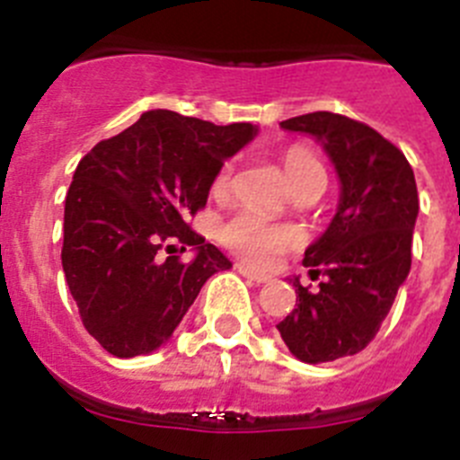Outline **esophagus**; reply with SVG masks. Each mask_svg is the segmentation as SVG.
I'll use <instances>...</instances> for the list:
<instances>
[{
	"mask_svg": "<svg viewBox=\"0 0 460 460\" xmlns=\"http://www.w3.org/2000/svg\"><path fill=\"white\" fill-rule=\"evenodd\" d=\"M237 271L243 276V279L253 280V283H258V286H262V283H270V280H271V276L258 274V271H255L253 267L246 265V262H237Z\"/></svg>",
	"mask_w": 460,
	"mask_h": 460,
	"instance_id": "1",
	"label": "esophagus"
}]
</instances>
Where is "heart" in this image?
<instances>
[{
	"label": "heart",
	"mask_w": 460,
	"mask_h": 460,
	"mask_svg": "<svg viewBox=\"0 0 460 460\" xmlns=\"http://www.w3.org/2000/svg\"><path fill=\"white\" fill-rule=\"evenodd\" d=\"M283 165H286L292 189L308 180H315V177L324 180L323 164L304 147L288 149L283 156ZM230 180H233V164H226L214 180V190L217 193L226 190L230 186ZM218 239L251 265L271 267L280 255L302 246L304 234L299 227L290 226V223H270L255 217L253 211H237L234 217L223 223L218 230Z\"/></svg>",
	"instance_id": "heart-1"
}]
</instances>
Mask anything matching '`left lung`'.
Masks as SVG:
<instances>
[{
  "mask_svg": "<svg viewBox=\"0 0 460 460\" xmlns=\"http://www.w3.org/2000/svg\"><path fill=\"white\" fill-rule=\"evenodd\" d=\"M323 142L341 180L334 221L304 253L318 290L295 280L296 304L276 329L306 364L357 355L376 339L412 262L420 211L414 172L403 152L364 121L308 112L280 121Z\"/></svg>",
  "mask_w": 460,
  "mask_h": 460,
  "instance_id": "8db88e82",
  "label": "left lung"
}]
</instances>
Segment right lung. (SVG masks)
<instances>
[{"label": "right lung", "instance_id": "obj_1", "mask_svg": "<svg viewBox=\"0 0 460 460\" xmlns=\"http://www.w3.org/2000/svg\"><path fill=\"white\" fill-rule=\"evenodd\" d=\"M253 124L217 126L149 110L101 140L73 174L64 207L62 267L80 320L110 355L136 357L172 336L211 274L230 260L189 226L227 156ZM193 245V263L172 252Z\"/></svg>", "mask_w": 460, "mask_h": 460}]
</instances>
